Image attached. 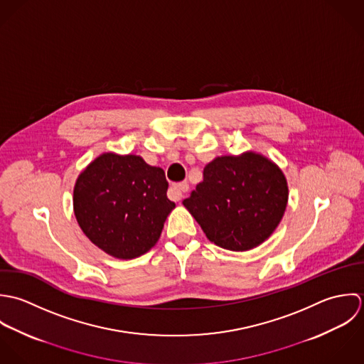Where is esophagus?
<instances>
[{"label": "esophagus", "mask_w": 364, "mask_h": 364, "mask_svg": "<svg viewBox=\"0 0 364 364\" xmlns=\"http://www.w3.org/2000/svg\"><path fill=\"white\" fill-rule=\"evenodd\" d=\"M188 188H190V187H188L187 183H178V184L171 186L170 193H171L173 198H174L176 201H178V200H181V198L184 197L186 193H188Z\"/></svg>", "instance_id": "esophagus-1"}]
</instances>
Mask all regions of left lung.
Returning <instances> with one entry per match:
<instances>
[{"label": "left lung", "instance_id": "obj_1", "mask_svg": "<svg viewBox=\"0 0 364 364\" xmlns=\"http://www.w3.org/2000/svg\"><path fill=\"white\" fill-rule=\"evenodd\" d=\"M203 177L183 204L207 237L223 249L243 252L259 246L284 215L286 177L260 154L217 157L204 167Z\"/></svg>", "mask_w": 364, "mask_h": 364}]
</instances>
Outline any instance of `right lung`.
<instances>
[{
	"instance_id": "right-lung-1",
	"label": "right lung",
	"mask_w": 364,
	"mask_h": 364,
	"mask_svg": "<svg viewBox=\"0 0 364 364\" xmlns=\"http://www.w3.org/2000/svg\"><path fill=\"white\" fill-rule=\"evenodd\" d=\"M167 187L163 168L142 157L105 153L78 176L74 214L95 246L114 257L134 259L154 246L176 207Z\"/></svg>"
}]
</instances>
